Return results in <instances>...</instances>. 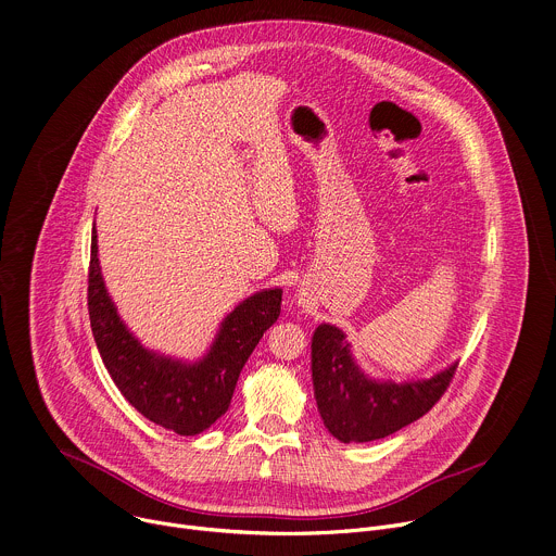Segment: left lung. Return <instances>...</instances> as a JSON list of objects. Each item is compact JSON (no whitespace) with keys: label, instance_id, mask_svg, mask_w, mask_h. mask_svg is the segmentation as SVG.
<instances>
[{"label":"left lung","instance_id":"left-lung-1","mask_svg":"<svg viewBox=\"0 0 556 556\" xmlns=\"http://www.w3.org/2000/svg\"><path fill=\"white\" fill-rule=\"evenodd\" d=\"M457 363L427 380L380 382L367 378L350 354L345 334L319 326L312 337V384L324 425L341 442L387 438L422 418L446 391Z\"/></svg>","mask_w":556,"mask_h":556}]
</instances>
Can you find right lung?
Segmentation results:
<instances>
[{"label":"right lung","mask_w":556,"mask_h":556,"mask_svg":"<svg viewBox=\"0 0 556 556\" xmlns=\"http://www.w3.org/2000/svg\"><path fill=\"white\" fill-rule=\"evenodd\" d=\"M97 230L88 273L90 326L101 358L129 405L147 420L178 435H195L226 414L242 367L281 312V290H262L237 305L208 354L182 363L144 350L125 328L105 290Z\"/></svg>","instance_id":"1"}]
</instances>
